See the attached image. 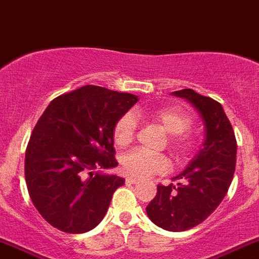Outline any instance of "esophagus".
<instances>
[{
	"label": "esophagus",
	"instance_id": "34e87169",
	"mask_svg": "<svg viewBox=\"0 0 259 259\" xmlns=\"http://www.w3.org/2000/svg\"><path fill=\"white\" fill-rule=\"evenodd\" d=\"M125 181H126L127 185H135V183L138 182V179L134 178V177H127V178L125 179Z\"/></svg>",
	"mask_w": 259,
	"mask_h": 259
}]
</instances>
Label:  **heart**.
Segmentation results:
<instances>
[{
    "mask_svg": "<svg viewBox=\"0 0 259 259\" xmlns=\"http://www.w3.org/2000/svg\"><path fill=\"white\" fill-rule=\"evenodd\" d=\"M135 117H146L161 126L170 135L169 146L179 158L192 152L195 138L186 130L192 124V117L178 107H161L156 109H138L134 116L125 113L116 121L113 126V139L118 147H126L134 141L137 120ZM169 160L164 155H151L143 150H133L121 158V167L127 176L144 177L155 173H165L169 170Z\"/></svg>",
    "mask_w": 259,
    "mask_h": 259,
    "instance_id": "heart-1",
    "label": "heart"
}]
</instances>
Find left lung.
I'll return each instance as SVG.
<instances>
[{"label":"left lung","instance_id":"1","mask_svg":"<svg viewBox=\"0 0 259 259\" xmlns=\"http://www.w3.org/2000/svg\"><path fill=\"white\" fill-rule=\"evenodd\" d=\"M195 107L204 124L202 147L181 174L177 185L157 186L147 215L166 231H186L204 222L226 196L236 166V138L221 103L192 89L173 92Z\"/></svg>","mask_w":259,"mask_h":259}]
</instances>
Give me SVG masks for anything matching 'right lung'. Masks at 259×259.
<instances>
[{"label": "right lung", "instance_id": "right-lung-1", "mask_svg": "<svg viewBox=\"0 0 259 259\" xmlns=\"http://www.w3.org/2000/svg\"><path fill=\"white\" fill-rule=\"evenodd\" d=\"M137 95L86 85L50 102L25 151L24 174L32 202L53 227L83 234L106 215L125 179L102 173L117 166L116 121Z\"/></svg>", "mask_w": 259, "mask_h": 259}]
</instances>
